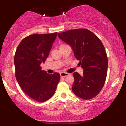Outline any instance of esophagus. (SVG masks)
<instances>
[{"instance_id":"1","label":"esophagus","mask_w":126,"mask_h":126,"mask_svg":"<svg viewBox=\"0 0 126 126\" xmlns=\"http://www.w3.org/2000/svg\"><path fill=\"white\" fill-rule=\"evenodd\" d=\"M60 75L61 77H66V76L69 75V73H66V72H61V73H60Z\"/></svg>"}]
</instances>
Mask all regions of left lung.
<instances>
[{
	"label": "left lung",
	"mask_w": 126,
	"mask_h": 126,
	"mask_svg": "<svg viewBox=\"0 0 126 126\" xmlns=\"http://www.w3.org/2000/svg\"><path fill=\"white\" fill-rule=\"evenodd\" d=\"M58 36L71 46L83 69V76L77 72L73 73L72 91L82 99L94 98L103 88L107 74L108 62L103 44L95 34L85 28L60 32Z\"/></svg>",
	"instance_id": "1"
}]
</instances>
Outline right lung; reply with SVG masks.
Returning a JSON list of instances; mask_svg holds the SVG:
<instances>
[{
	"mask_svg": "<svg viewBox=\"0 0 126 126\" xmlns=\"http://www.w3.org/2000/svg\"><path fill=\"white\" fill-rule=\"evenodd\" d=\"M57 32L32 34L19 43L14 57L15 77L29 97L44 102L54 95L60 79L59 73L48 74L40 64L46 61Z\"/></svg>",
	"mask_w": 126,
	"mask_h": 126,
	"instance_id": "add662e5",
	"label": "right lung"
}]
</instances>
